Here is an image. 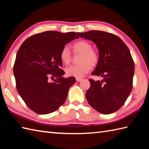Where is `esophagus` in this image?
<instances>
[{"label":"esophagus","instance_id":"34e87169","mask_svg":"<svg viewBox=\"0 0 149 149\" xmlns=\"http://www.w3.org/2000/svg\"><path fill=\"white\" fill-rule=\"evenodd\" d=\"M82 81V79L81 78H76V81L77 82H80V81Z\"/></svg>","mask_w":149,"mask_h":149}]
</instances>
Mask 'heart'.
<instances>
[{
    "label": "heart",
    "instance_id": "obj_1",
    "mask_svg": "<svg viewBox=\"0 0 149 149\" xmlns=\"http://www.w3.org/2000/svg\"><path fill=\"white\" fill-rule=\"evenodd\" d=\"M75 54H81L77 65H72L66 67L65 72L67 75L75 77H82L88 73L91 66H95L99 61V55L97 52L92 49L91 43L86 40H81L75 42L72 45ZM60 59L65 65H69L72 60V54L70 48L65 46L60 52Z\"/></svg>",
    "mask_w": 149,
    "mask_h": 149
}]
</instances>
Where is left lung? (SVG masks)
Returning a JSON list of instances; mask_svg holds the SVG:
<instances>
[{
  "label": "left lung",
  "mask_w": 149,
  "mask_h": 149,
  "mask_svg": "<svg viewBox=\"0 0 149 149\" xmlns=\"http://www.w3.org/2000/svg\"><path fill=\"white\" fill-rule=\"evenodd\" d=\"M78 35L97 45L99 61L92 74L103 77L96 81L90 79L86 100L99 112H115L123 105L132 89L134 63L129 49L119 37L105 31L91 30Z\"/></svg>",
  "instance_id": "left-lung-1"
}]
</instances>
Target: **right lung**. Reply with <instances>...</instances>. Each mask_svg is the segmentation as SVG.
Listing matches in <instances>:
<instances>
[{"label": "right lung", "instance_id": "obj_1", "mask_svg": "<svg viewBox=\"0 0 149 149\" xmlns=\"http://www.w3.org/2000/svg\"><path fill=\"white\" fill-rule=\"evenodd\" d=\"M79 38L75 32L47 31L25 40L16 55L13 74L17 92L30 109L39 114L57 110L65 103L68 90L75 83L73 77L64 78L61 49ZM56 77L53 82L49 78Z\"/></svg>", "mask_w": 149, "mask_h": 149}]
</instances>
